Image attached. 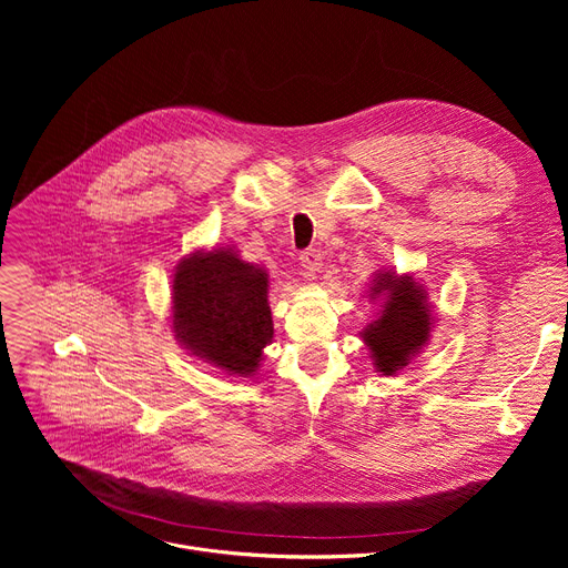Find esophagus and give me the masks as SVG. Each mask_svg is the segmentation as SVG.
<instances>
[{"label": "esophagus", "instance_id": "esophagus-1", "mask_svg": "<svg viewBox=\"0 0 568 568\" xmlns=\"http://www.w3.org/2000/svg\"><path fill=\"white\" fill-rule=\"evenodd\" d=\"M300 260H302V266L306 268L308 274H315V272H320V268L324 266V264H322V253H320L317 248H306V251L300 255Z\"/></svg>", "mask_w": 568, "mask_h": 568}]
</instances>
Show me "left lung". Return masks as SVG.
I'll return each instance as SVG.
<instances>
[{
    "label": "left lung",
    "mask_w": 568,
    "mask_h": 568,
    "mask_svg": "<svg viewBox=\"0 0 568 568\" xmlns=\"http://www.w3.org/2000/svg\"><path fill=\"white\" fill-rule=\"evenodd\" d=\"M382 292H386L382 315L366 326L362 336L373 354L377 373L396 375L426 345L433 315L426 304V292L412 276L398 278L392 272L377 274L371 296Z\"/></svg>",
    "instance_id": "obj_1"
}]
</instances>
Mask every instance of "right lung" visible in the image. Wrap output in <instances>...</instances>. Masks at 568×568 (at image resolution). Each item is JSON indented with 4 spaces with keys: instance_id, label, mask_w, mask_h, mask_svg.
I'll return each instance as SVG.
<instances>
[{
    "instance_id": "obj_1",
    "label": "right lung",
    "mask_w": 568,
    "mask_h": 568,
    "mask_svg": "<svg viewBox=\"0 0 568 568\" xmlns=\"http://www.w3.org/2000/svg\"><path fill=\"white\" fill-rule=\"evenodd\" d=\"M268 274L230 248L193 253L172 281L174 334L191 354L227 375L246 377L274 338Z\"/></svg>"
}]
</instances>
